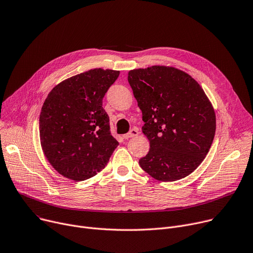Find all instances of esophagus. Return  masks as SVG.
<instances>
[{"mask_svg": "<svg viewBox=\"0 0 253 253\" xmlns=\"http://www.w3.org/2000/svg\"><path fill=\"white\" fill-rule=\"evenodd\" d=\"M138 134H139V129L137 127H133L127 133H126L124 135V138L127 140V139H130V138H133V137H137Z\"/></svg>", "mask_w": 253, "mask_h": 253, "instance_id": "obj_1", "label": "esophagus"}]
</instances>
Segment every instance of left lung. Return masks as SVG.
<instances>
[{"mask_svg": "<svg viewBox=\"0 0 253 253\" xmlns=\"http://www.w3.org/2000/svg\"><path fill=\"white\" fill-rule=\"evenodd\" d=\"M143 113L150 150L139 163L160 181L186 177L206 158L216 131V114L205 91L185 72L152 66L128 72Z\"/></svg>", "mask_w": 253, "mask_h": 253, "instance_id": "obj_1", "label": "left lung"}]
</instances>
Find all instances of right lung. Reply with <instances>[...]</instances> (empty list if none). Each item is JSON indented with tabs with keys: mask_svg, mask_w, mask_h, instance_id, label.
Here are the masks:
<instances>
[{
	"mask_svg": "<svg viewBox=\"0 0 253 253\" xmlns=\"http://www.w3.org/2000/svg\"><path fill=\"white\" fill-rule=\"evenodd\" d=\"M120 71L93 69L57 84L47 95L40 116L44 156L63 176L82 181L95 176L119 146L102 107Z\"/></svg>",
	"mask_w": 253,
	"mask_h": 253,
	"instance_id": "add662e5",
	"label": "right lung"
}]
</instances>
